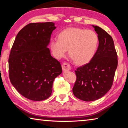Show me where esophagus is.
<instances>
[{
    "mask_svg": "<svg viewBox=\"0 0 128 128\" xmlns=\"http://www.w3.org/2000/svg\"><path fill=\"white\" fill-rule=\"evenodd\" d=\"M62 69L64 71L69 70L71 69V66L68 62H65L62 64Z\"/></svg>",
    "mask_w": 128,
    "mask_h": 128,
    "instance_id": "1",
    "label": "esophagus"
}]
</instances>
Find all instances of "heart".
I'll return each instance as SVG.
<instances>
[{"label": "heart", "mask_w": 128, "mask_h": 128, "mask_svg": "<svg viewBox=\"0 0 128 128\" xmlns=\"http://www.w3.org/2000/svg\"><path fill=\"white\" fill-rule=\"evenodd\" d=\"M99 46V37L95 32L82 28L70 27L58 34V39H53L50 47L57 59L66 56L68 49L69 56L77 64L88 63L94 58Z\"/></svg>", "instance_id": "b5f03b06"}]
</instances>
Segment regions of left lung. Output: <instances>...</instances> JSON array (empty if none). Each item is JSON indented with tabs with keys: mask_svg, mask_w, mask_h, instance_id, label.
Instances as JSON below:
<instances>
[{
	"mask_svg": "<svg viewBox=\"0 0 128 128\" xmlns=\"http://www.w3.org/2000/svg\"><path fill=\"white\" fill-rule=\"evenodd\" d=\"M99 37V46L94 58L78 67L73 88L76 97L82 100H97L109 91L118 66V55L112 36L98 26H93Z\"/></svg>",
	"mask_w": 128,
	"mask_h": 128,
	"instance_id": "left-lung-1",
	"label": "left lung"
}]
</instances>
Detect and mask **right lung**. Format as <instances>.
I'll return each instance as SVG.
<instances>
[{
	"label": "right lung",
	"mask_w": 128,
	"mask_h": 128,
	"mask_svg": "<svg viewBox=\"0 0 128 128\" xmlns=\"http://www.w3.org/2000/svg\"><path fill=\"white\" fill-rule=\"evenodd\" d=\"M56 27L54 23H30L16 36L8 59L10 82L30 100L48 98L55 78L62 72L60 62L47 47Z\"/></svg>",
	"instance_id": "1"
}]
</instances>
